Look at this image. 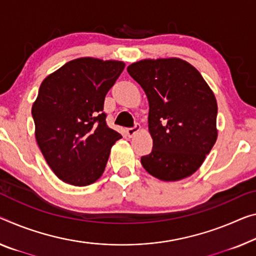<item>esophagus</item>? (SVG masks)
I'll return each mask as SVG.
<instances>
[{
  "instance_id": "34e87169",
  "label": "esophagus",
  "mask_w": 256,
  "mask_h": 256,
  "mask_svg": "<svg viewBox=\"0 0 256 256\" xmlns=\"http://www.w3.org/2000/svg\"><path fill=\"white\" fill-rule=\"evenodd\" d=\"M140 128V126L138 124H136L135 126H134V127L127 129V135H128L129 137H132L134 135H135V134L138 132Z\"/></svg>"
}]
</instances>
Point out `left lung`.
Returning <instances> with one entry per match:
<instances>
[{"mask_svg":"<svg viewBox=\"0 0 256 256\" xmlns=\"http://www.w3.org/2000/svg\"><path fill=\"white\" fill-rule=\"evenodd\" d=\"M148 100L150 154L140 162L161 180L194 174L218 138V103L198 70L180 58L144 60L128 66Z\"/></svg>","mask_w":256,"mask_h":256,"instance_id":"left-lung-1","label":"left lung"}]
</instances>
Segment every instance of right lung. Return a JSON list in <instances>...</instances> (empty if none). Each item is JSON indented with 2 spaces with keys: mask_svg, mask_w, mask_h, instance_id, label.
<instances>
[{
  "mask_svg": "<svg viewBox=\"0 0 256 256\" xmlns=\"http://www.w3.org/2000/svg\"><path fill=\"white\" fill-rule=\"evenodd\" d=\"M124 68L122 62L78 58L41 84L32 108L35 138L62 182L86 186L103 174L121 138L106 124L104 100Z\"/></svg>",
  "mask_w": 256,
  "mask_h": 256,
  "instance_id": "obj_1",
  "label": "right lung"
}]
</instances>
